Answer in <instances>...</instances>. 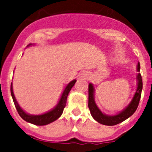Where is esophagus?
Wrapping results in <instances>:
<instances>
[{"label": "esophagus", "mask_w": 152, "mask_h": 152, "mask_svg": "<svg viewBox=\"0 0 152 152\" xmlns=\"http://www.w3.org/2000/svg\"><path fill=\"white\" fill-rule=\"evenodd\" d=\"M79 77H80L81 79H87V78H88V74H87V72L83 71L79 74Z\"/></svg>", "instance_id": "obj_1"}]
</instances>
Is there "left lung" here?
Instances as JSON below:
<instances>
[{"label":"left lung","instance_id":"1","mask_svg":"<svg viewBox=\"0 0 152 152\" xmlns=\"http://www.w3.org/2000/svg\"><path fill=\"white\" fill-rule=\"evenodd\" d=\"M137 71L140 72V65L138 62L137 67ZM137 87L134 96L133 97L132 100L129 103V104L127 106L124 110H122L118 114L115 115H107L104 113H102L99 107L96 105V102L94 100V87L93 84H89L88 87V107L90 109V114L93 116V118L98 121L99 123L103 124V125L107 126H114L116 124H118L126 120L127 118L132 115L134 112L137 110L138 107L139 102H140V97H141V92L142 89V76L140 73H138L137 76Z\"/></svg>","mask_w":152,"mask_h":152}]
</instances>
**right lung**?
<instances>
[{
  "mask_svg": "<svg viewBox=\"0 0 152 152\" xmlns=\"http://www.w3.org/2000/svg\"><path fill=\"white\" fill-rule=\"evenodd\" d=\"M31 45V44H29L28 46ZM76 80L71 81L70 83L65 87V90H64L63 93H62V96H61L60 99H59V102L56 104V107L53 109H52L51 110H50L49 112H48L46 113H44L42 115H29L28 113H26L20 107L18 104V102H17L16 99H15V96L14 95L13 93V88H12V84L11 83V95H12V99H13L14 104H15V107L17 109V111H18V114L20 115L21 118L23 119L26 121L32 124H34V125L37 126H44L47 125V124L52 123L54 121H56V119L59 118L61 116V115L63 113V110L65 107L67 102V98L68 96V93H70V90H71L72 87H73V85L76 83Z\"/></svg>",
  "mask_w": 152,
  "mask_h": 152,
  "instance_id": "add662e5",
  "label": "right lung"
}]
</instances>
